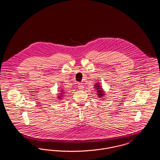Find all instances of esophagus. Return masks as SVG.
Returning a JSON list of instances; mask_svg holds the SVG:
<instances>
[{
  "label": "esophagus",
  "instance_id": "34e87169",
  "mask_svg": "<svg viewBox=\"0 0 160 160\" xmlns=\"http://www.w3.org/2000/svg\"><path fill=\"white\" fill-rule=\"evenodd\" d=\"M78 88L79 89H83L84 88V86L83 85V84L79 83L78 84Z\"/></svg>",
  "mask_w": 160,
  "mask_h": 160
}]
</instances>
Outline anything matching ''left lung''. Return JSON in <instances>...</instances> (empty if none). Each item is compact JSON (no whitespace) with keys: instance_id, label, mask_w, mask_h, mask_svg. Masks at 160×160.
<instances>
[{"instance_id":"1","label":"left lung","mask_w":160,"mask_h":160,"mask_svg":"<svg viewBox=\"0 0 160 160\" xmlns=\"http://www.w3.org/2000/svg\"><path fill=\"white\" fill-rule=\"evenodd\" d=\"M95 88H97L96 89H97V92H98L97 94L98 95V96H99V97H102L103 95H104L102 89H101V86H99V84H95Z\"/></svg>"}]
</instances>
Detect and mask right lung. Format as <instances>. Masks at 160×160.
<instances>
[{
	"instance_id": "add662e5",
	"label": "right lung",
	"mask_w": 160,
	"mask_h": 160,
	"mask_svg": "<svg viewBox=\"0 0 160 160\" xmlns=\"http://www.w3.org/2000/svg\"><path fill=\"white\" fill-rule=\"evenodd\" d=\"M62 95V96H63V95ZM60 97H61V96H60Z\"/></svg>"
}]
</instances>
